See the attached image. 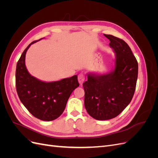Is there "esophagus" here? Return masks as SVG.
I'll list each match as a JSON object with an SVG mask.
<instances>
[{"mask_svg":"<svg viewBox=\"0 0 158 158\" xmlns=\"http://www.w3.org/2000/svg\"><path fill=\"white\" fill-rule=\"evenodd\" d=\"M78 80L80 85H82L85 80V76L83 74H80L78 76Z\"/></svg>","mask_w":158,"mask_h":158,"instance_id":"obj_1","label":"esophagus"}]
</instances>
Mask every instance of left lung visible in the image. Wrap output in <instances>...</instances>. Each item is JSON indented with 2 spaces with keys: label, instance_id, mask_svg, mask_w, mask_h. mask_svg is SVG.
I'll use <instances>...</instances> for the list:
<instances>
[{
  "label": "left lung",
  "instance_id": "obj_1",
  "mask_svg": "<svg viewBox=\"0 0 158 158\" xmlns=\"http://www.w3.org/2000/svg\"><path fill=\"white\" fill-rule=\"evenodd\" d=\"M115 53L114 69L107 74L88 73L83 83L84 106L96 120H109L118 115L130 103L135 92L138 62L127 43L104 34Z\"/></svg>",
  "mask_w": 158,
  "mask_h": 158
}]
</instances>
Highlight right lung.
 <instances>
[{
  "instance_id": "obj_1",
  "label": "right lung",
  "mask_w": 158,
  "mask_h": 158,
  "mask_svg": "<svg viewBox=\"0 0 158 158\" xmlns=\"http://www.w3.org/2000/svg\"><path fill=\"white\" fill-rule=\"evenodd\" d=\"M38 41L31 43L18 61L16 87L21 102L33 116L42 121H51L63 113L70 94L79 86V83L77 75L45 82L28 73L25 64L26 52L31 44Z\"/></svg>"
}]
</instances>
